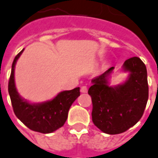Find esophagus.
I'll use <instances>...</instances> for the list:
<instances>
[{
	"instance_id": "esophagus-1",
	"label": "esophagus",
	"mask_w": 158,
	"mask_h": 158,
	"mask_svg": "<svg viewBox=\"0 0 158 158\" xmlns=\"http://www.w3.org/2000/svg\"><path fill=\"white\" fill-rule=\"evenodd\" d=\"M87 90H88V89H87V87L85 86V85L80 88V91H81L82 93H86Z\"/></svg>"
}]
</instances>
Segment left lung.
I'll return each mask as SVG.
<instances>
[{"label":"left lung","mask_w":158,"mask_h":158,"mask_svg":"<svg viewBox=\"0 0 158 158\" xmlns=\"http://www.w3.org/2000/svg\"><path fill=\"white\" fill-rule=\"evenodd\" d=\"M128 72L125 82L116 86L109 85L114 67L91 80L88 94L92 102V121L102 132L118 134L126 132L140 120L149 96L147 70L139 57H132L123 64Z\"/></svg>","instance_id":"8db88e82"}]
</instances>
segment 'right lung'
I'll list each match as a JSON object with an SVG mask.
<instances>
[{"mask_svg": "<svg viewBox=\"0 0 158 158\" xmlns=\"http://www.w3.org/2000/svg\"><path fill=\"white\" fill-rule=\"evenodd\" d=\"M23 50L14 58L8 82V93L14 112L31 130L42 133H53L67 121L70 107L80 95L79 87L61 91L52 100L41 103H31L23 99L18 93L14 82L15 64Z\"/></svg>", "mask_w": 158, "mask_h": 158, "instance_id": "right-lung-1", "label": "right lung"}]
</instances>
